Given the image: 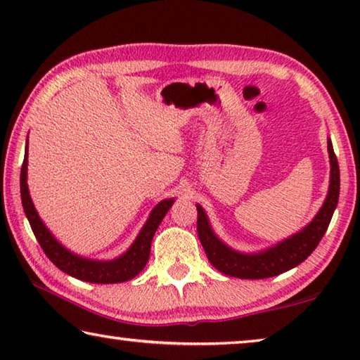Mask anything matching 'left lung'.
Wrapping results in <instances>:
<instances>
[{"label":"left lung","instance_id":"obj_1","mask_svg":"<svg viewBox=\"0 0 360 360\" xmlns=\"http://www.w3.org/2000/svg\"><path fill=\"white\" fill-rule=\"evenodd\" d=\"M327 149L328 158H330V186H328V193L322 208L307 227L265 251L245 254L229 248L217 238L203 208L197 205L198 238L202 241V246L212 266L229 276L264 279L281 275L308 259V255L314 251L324 236L340 197V168L330 139H327Z\"/></svg>","mask_w":360,"mask_h":360}]
</instances>
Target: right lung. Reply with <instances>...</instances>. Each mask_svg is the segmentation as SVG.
I'll return each mask as SVG.
<instances>
[{"label": "right lung", "instance_id": "1", "mask_svg": "<svg viewBox=\"0 0 360 360\" xmlns=\"http://www.w3.org/2000/svg\"><path fill=\"white\" fill-rule=\"evenodd\" d=\"M27 165H28V149L25 152V158L22 163L20 172V197L23 211H25L27 219L32 230L36 236V240L46 252L49 260L53 265L58 266L60 270L65 271L66 275L72 278L81 279V281L95 283V284H114V283H124L129 279L135 278L139 271L143 270L149 260L150 254V243L154 238L155 230L163 221V217L172 208L174 200H162L154 210H152L150 216L146 221L144 227L139 231L136 240L129 248V251L124 252L120 257L114 260H90L84 259L81 255L72 254L68 249L63 248L60 243L53 238V235L47 230L44 222L41 221L38 216V211L34 210V205L32 202L28 192L27 184Z\"/></svg>", "mask_w": 360, "mask_h": 360}]
</instances>
